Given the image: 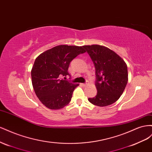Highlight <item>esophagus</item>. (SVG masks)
I'll return each mask as SVG.
<instances>
[{
    "label": "esophagus",
    "mask_w": 152,
    "mask_h": 152,
    "mask_svg": "<svg viewBox=\"0 0 152 152\" xmlns=\"http://www.w3.org/2000/svg\"><path fill=\"white\" fill-rule=\"evenodd\" d=\"M81 85H83V86H87V85H88V83H82Z\"/></svg>",
    "instance_id": "34e87169"
}]
</instances>
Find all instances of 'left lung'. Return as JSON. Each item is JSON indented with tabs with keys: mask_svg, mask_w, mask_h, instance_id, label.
<instances>
[{
	"mask_svg": "<svg viewBox=\"0 0 152 152\" xmlns=\"http://www.w3.org/2000/svg\"><path fill=\"white\" fill-rule=\"evenodd\" d=\"M94 64L96 75V96L88 98L94 105L112 104L123 94L128 81L127 66L115 51L98 45L83 46Z\"/></svg>",
	"mask_w": 152,
	"mask_h": 152,
	"instance_id": "left-lung-1",
	"label": "left lung"
}]
</instances>
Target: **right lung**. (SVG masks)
Instances as JSON below:
<instances>
[{
  "label": "right lung",
  "instance_id": "add662e5",
  "mask_svg": "<svg viewBox=\"0 0 152 152\" xmlns=\"http://www.w3.org/2000/svg\"><path fill=\"white\" fill-rule=\"evenodd\" d=\"M83 46L59 45L36 58L31 71L32 83L38 99L50 110H60L70 102L79 84L61 79L69 75L68 68L77 55L85 53Z\"/></svg>",
  "mask_w": 152,
  "mask_h": 152
}]
</instances>
